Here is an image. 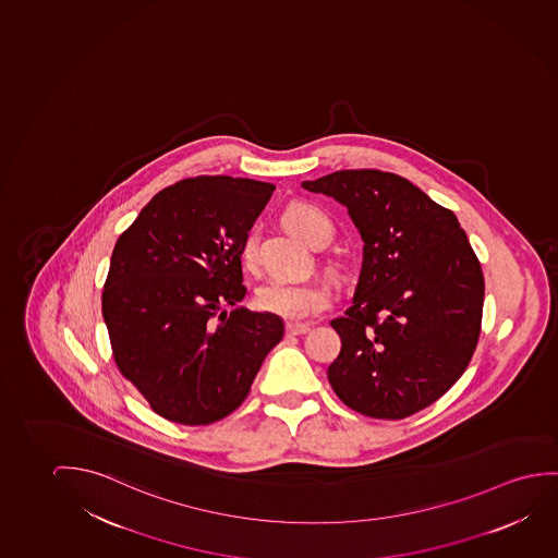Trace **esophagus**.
Wrapping results in <instances>:
<instances>
[{"instance_id": "1", "label": "esophagus", "mask_w": 558, "mask_h": 558, "mask_svg": "<svg viewBox=\"0 0 558 558\" xmlns=\"http://www.w3.org/2000/svg\"><path fill=\"white\" fill-rule=\"evenodd\" d=\"M311 330L307 324H288L286 326V333L288 336H303V333H307Z\"/></svg>"}]
</instances>
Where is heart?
<instances>
[{
    "label": "heart",
    "mask_w": 558,
    "mask_h": 558,
    "mask_svg": "<svg viewBox=\"0 0 558 558\" xmlns=\"http://www.w3.org/2000/svg\"><path fill=\"white\" fill-rule=\"evenodd\" d=\"M286 225L293 234L300 235L308 243H313L316 234L324 228L331 230L330 220L323 210L307 203H298L290 207L286 213ZM255 257H257V230H250L243 235L240 258L245 267H251L255 263ZM255 301L258 308L298 323L323 313L324 308L328 307V293L318 286L270 280L258 288Z\"/></svg>",
    "instance_id": "1"
}]
</instances>
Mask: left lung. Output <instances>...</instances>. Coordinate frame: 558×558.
<instances>
[{
	"label": "left lung",
	"mask_w": 558,
	"mask_h": 558,
	"mask_svg": "<svg viewBox=\"0 0 558 558\" xmlns=\"http://www.w3.org/2000/svg\"><path fill=\"white\" fill-rule=\"evenodd\" d=\"M345 205L364 242L353 307L331 320L336 396L371 418L401 421L451 389L476 351L484 272L466 232L407 178L338 170L303 182Z\"/></svg>",
	"instance_id": "left-lung-1"
}]
</instances>
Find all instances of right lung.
Segmentation results:
<instances>
[{
    "instance_id": "obj_1",
    "label": "right lung",
    "mask_w": 558,
    "mask_h": 558,
    "mask_svg": "<svg viewBox=\"0 0 558 558\" xmlns=\"http://www.w3.org/2000/svg\"><path fill=\"white\" fill-rule=\"evenodd\" d=\"M272 192L250 178H184L114 243L101 293L114 363L167 421H222L282 340L276 315L222 311L245 298L240 245Z\"/></svg>"
}]
</instances>
